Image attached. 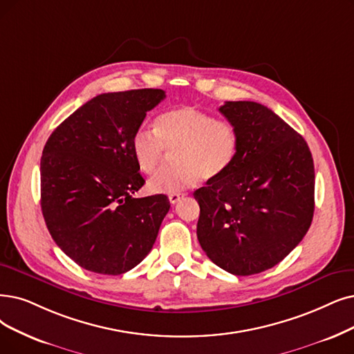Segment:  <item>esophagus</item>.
I'll use <instances>...</instances> for the list:
<instances>
[{"label": "esophagus", "instance_id": "esophagus-1", "mask_svg": "<svg viewBox=\"0 0 354 354\" xmlns=\"http://www.w3.org/2000/svg\"><path fill=\"white\" fill-rule=\"evenodd\" d=\"M186 194L185 193H171L168 196V201H169V203L171 205H176L180 199H183V197H185Z\"/></svg>", "mask_w": 354, "mask_h": 354}]
</instances>
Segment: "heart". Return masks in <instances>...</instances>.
Returning a JSON list of instances; mask_svg holds the SVG:
<instances>
[{
	"label": "heart",
	"mask_w": 354,
	"mask_h": 354,
	"mask_svg": "<svg viewBox=\"0 0 354 354\" xmlns=\"http://www.w3.org/2000/svg\"><path fill=\"white\" fill-rule=\"evenodd\" d=\"M132 151L140 171L152 174L173 152L169 167L155 174L152 193H178L203 177L218 178L228 171L239 151V131L230 120L216 119L193 107H177L158 116L155 131L140 128L132 138Z\"/></svg>",
	"instance_id": "1"
}]
</instances>
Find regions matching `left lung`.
Segmentation results:
<instances>
[{
    "label": "left lung",
    "instance_id": "8db88e82",
    "mask_svg": "<svg viewBox=\"0 0 354 354\" xmlns=\"http://www.w3.org/2000/svg\"><path fill=\"white\" fill-rule=\"evenodd\" d=\"M219 111L239 131L228 171L193 196L197 239L206 256L235 276L272 268L298 245L314 216L315 171L305 139L256 102H226Z\"/></svg>",
    "mask_w": 354,
    "mask_h": 354
}]
</instances>
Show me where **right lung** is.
<instances>
[{
	"mask_svg": "<svg viewBox=\"0 0 354 354\" xmlns=\"http://www.w3.org/2000/svg\"><path fill=\"white\" fill-rule=\"evenodd\" d=\"M164 98L158 88L97 95L52 132L41 152V214L56 245L86 270L129 272L157 239L169 201L132 197L145 183L132 138Z\"/></svg>",
	"mask_w": 354,
	"mask_h": 354,
	"instance_id": "1",
	"label": "right lung"
}]
</instances>
